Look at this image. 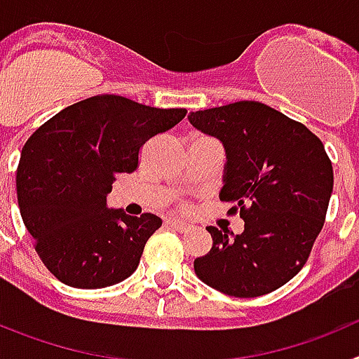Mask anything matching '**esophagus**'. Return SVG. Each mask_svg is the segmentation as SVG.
Here are the masks:
<instances>
[{"label":"esophagus","mask_w":359,"mask_h":359,"mask_svg":"<svg viewBox=\"0 0 359 359\" xmlns=\"http://www.w3.org/2000/svg\"><path fill=\"white\" fill-rule=\"evenodd\" d=\"M167 224H169V226H172L174 230L180 231V233H185V231L190 230V224L183 223V221H180V219H169V221H167Z\"/></svg>","instance_id":"34e87169"}]
</instances>
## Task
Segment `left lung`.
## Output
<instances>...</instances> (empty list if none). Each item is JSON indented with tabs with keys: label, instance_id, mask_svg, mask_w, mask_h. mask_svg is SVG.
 <instances>
[{
	"label": "left lung",
	"instance_id": "left-lung-1",
	"mask_svg": "<svg viewBox=\"0 0 359 359\" xmlns=\"http://www.w3.org/2000/svg\"><path fill=\"white\" fill-rule=\"evenodd\" d=\"M190 123L226 152L221 201L236 203L244 231L207 226L212 250L194 261L207 286L253 298L290 282L307 262L332 194V165L304 123L255 100L196 111Z\"/></svg>",
	"mask_w": 359,
	"mask_h": 359
}]
</instances>
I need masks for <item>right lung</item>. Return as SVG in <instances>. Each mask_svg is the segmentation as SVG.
I'll list each match as a JSON object with an SVG mask.
<instances>
[{
  "label": "right lung",
  "mask_w": 359,
  "mask_h": 359,
  "mask_svg": "<svg viewBox=\"0 0 359 359\" xmlns=\"http://www.w3.org/2000/svg\"><path fill=\"white\" fill-rule=\"evenodd\" d=\"M185 115L97 95L59 111L28 138L15 176L19 210L37 255L62 284L100 290L138 268L161 219L107 208L106 198L116 174L136 170L142 145Z\"/></svg>",
  "instance_id": "1"
}]
</instances>
